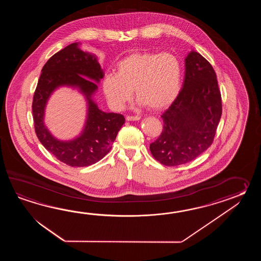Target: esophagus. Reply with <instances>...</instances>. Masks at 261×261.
Instances as JSON below:
<instances>
[{
    "label": "esophagus",
    "instance_id": "1",
    "mask_svg": "<svg viewBox=\"0 0 261 261\" xmlns=\"http://www.w3.org/2000/svg\"><path fill=\"white\" fill-rule=\"evenodd\" d=\"M126 119H127V121H137V120L141 119V117H138V116H128V117H126Z\"/></svg>",
    "mask_w": 261,
    "mask_h": 261
}]
</instances>
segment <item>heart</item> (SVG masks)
Returning <instances> with one entry per match:
<instances>
[{
    "label": "heart",
    "instance_id": "b5f03b06",
    "mask_svg": "<svg viewBox=\"0 0 261 261\" xmlns=\"http://www.w3.org/2000/svg\"><path fill=\"white\" fill-rule=\"evenodd\" d=\"M182 65L172 53L137 52L117 65V74H106L102 90L109 106L120 111L132 100L133 89L138 105L160 111L171 106L181 89Z\"/></svg>",
    "mask_w": 261,
    "mask_h": 261
}]
</instances>
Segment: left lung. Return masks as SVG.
<instances>
[{
	"label": "left lung",
	"mask_w": 261,
	"mask_h": 261,
	"mask_svg": "<svg viewBox=\"0 0 261 261\" xmlns=\"http://www.w3.org/2000/svg\"><path fill=\"white\" fill-rule=\"evenodd\" d=\"M183 88L161 116L163 130L150 151L166 166L193 161L211 145L221 118V94L211 64L191 50L185 59Z\"/></svg>",
	"instance_id": "8db88e82"
}]
</instances>
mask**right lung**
Listing matches in <instances>:
<instances>
[{"instance_id": "obj_1", "label": "right lung", "mask_w": 261, "mask_h": 261, "mask_svg": "<svg viewBox=\"0 0 261 261\" xmlns=\"http://www.w3.org/2000/svg\"><path fill=\"white\" fill-rule=\"evenodd\" d=\"M72 43L52 56L42 69L33 101L35 133L52 155L72 167H86L100 161L111 150L117 133L125 123L120 114L100 110L94 100L105 72L98 57ZM61 87L75 89L84 95L87 113L83 130L75 138H55L44 122L45 108L50 96Z\"/></svg>"}]
</instances>
